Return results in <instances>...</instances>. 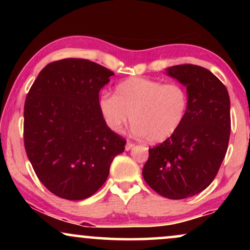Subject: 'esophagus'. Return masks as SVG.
<instances>
[{"mask_svg": "<svg viewBox=\"0 0 250 250\" xmlns=\"http://www.w3.org/2000/svg\"><path fill=\"white\" fill-rule=\"evenodd\" d=\"M134 146H135V145H134L133 142H129V141H128L127 143H125V150H130V149L133 148Z\"/></svg>", "mask_w": 250, "mask_h": 250, "instance_id": "esophagus-1", "label": "esophagus"}]
</instances>
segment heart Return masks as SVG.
<instances>
[{
	"instance_id": "heart-1",
	"label": "heart",
	"mask_w": 250,
	"mask_h": 250,
	"mask_svg": "<svg viewBox=\"0 0 250 250\" xmlns=\"http://www.w3.org/2000/svg\"><path fill=\"white\" fill-rule=\"evenodd\" d=\"M100 113L105 125L120 133L129 121L133 131L149 142H163L179 130L189 109V95L179 83L134 76L117 83L115 95L102 94Z\"/></svg>"
}]
</instances>
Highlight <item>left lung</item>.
<instances>
[{
	"label": "left lung",
	"mask_w": 250,
	"mask_h": 250,
	"mask_svg": "<svg viewBox=\"0 0 250 250\" xmlns=\"http://www.w3.org/2000/svg\"><path fill=\"white\" fill-rule=\"evenodd\" d=\"M167 75L187 88L189 109L173 136L149 148L142 175L157 194L181 200L205 190L219 171L230 135V100L225 84L200 65H174Z\"/></svg>",
	"instance_id": "1"
}]
</instances>
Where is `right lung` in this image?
Listing matches in <instances>:
<instances>
[{
	"label": "right lung",
	"instance_id": "1",
	"mask_svg": "<svg viewBox=\"0 0 250 250\" xmlns=\"http://www.w3.org/2000/svg\"><path fill=\"white\" fill-rule=\"evenodd\" d=\"M114 73L83 59L51 62L40 71L24 103V148L45 188L84 200L109 175L125 140L105 125L99 93Z\"/></svg>",
	"mask_w": 250,
	"mask_h": 250
}]
</instances>
